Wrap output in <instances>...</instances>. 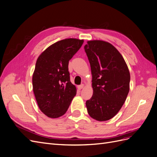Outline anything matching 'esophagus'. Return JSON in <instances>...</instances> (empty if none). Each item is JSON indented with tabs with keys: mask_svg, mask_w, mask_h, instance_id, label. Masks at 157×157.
Returning a JSON list of instances; mask_svg holds the SVG:
<instances>
[{
	"mask_svg": "<svg viewBox=\"0 0 157 157\" xmlns=\"http://www.w3.org/2000/svg\"><path fill=\"white\" fill-rule=\"evenodd\" d=\"M84 85L83 84H82L79 85V86H78V88L79 90H81V89H82V88H84Z\"/></svg>",
	"mask_w": 157,
	"mask_h": 157,
	"instance_id": "1",
	"label": "esophagus"
}]
</instances>
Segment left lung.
I'll use <instances>...</instances> for the list:
<instances>
[{
    "label": "left lung",
    "mask_w": 157,
    "mask_h": 157,
    "mask_svg": "<svg viewBox=\"0 0 157 157\" xmlns=\"http://www.w3.org/2000/svg\"><path fill=\"white\" fill-rule=\"evenodd\" d=\"M92 75L93 95L86 102L89 115L98 121L115 117L130 90V75L122 56L108 42L89 40L84 46Z\"/></svg>",
    "instance_id": "left-lung-1"
}]
</instances>
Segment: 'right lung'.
I'll use <instances>...</instances> for the list:
<instances>
[{
    "mask_svg": "<svg viewBox=\"0 0 157 157\" xmlns=\"http://www.w3.org/2000/svg\"><path fill=\"white\" fill-rule=\"evenodd\" d=\"M83 40L66 39L48 47L38 58L33 75V90L40 111L50 118L63 115L77 94L70 81L69 61Z\"/></svg>",
    "mask_w": 157,
    "mask_h": 157,
    "instance_id": "add662e5",
    "label": "right lung"
}]
</instances>
